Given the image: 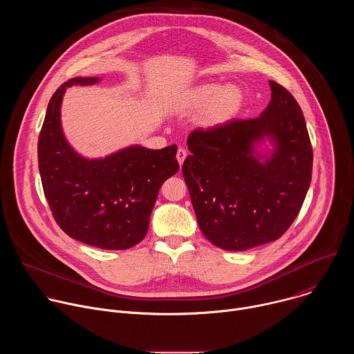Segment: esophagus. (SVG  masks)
Listing matches in <instances>:
<instances>
[{"instance_id":"esophagus-1","label":"esophagus","mask_w":354,"mask_h":354,"mask_svg":"<svg viewBox=\"0 0 354 354\" xmlns=\"http://www.w3.org/2000/svg\"><path fill=\"white\" fill-rule=\"evenodd\" d=\"M186 157H187V151L185 148H178V151H176V160L179 162V165L183 164Z\"/></svg>"}]
</instances>
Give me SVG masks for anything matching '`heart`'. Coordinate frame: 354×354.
<instances>
[{"label": "heart", "instance_id": "obj_1", "mask_svg": "<svg viewBox=\"0 0 354 354\" xmlns=\"http://www.w3.org/2000/svg\"><path fill=\"white\" fill-rule=\"evenodd\" d=\"M239 100L241 92L235 86L228 85L220 88L218 84H203L189 93L186 105L189 108H203L209 105L205 112V122L207 124H217L225 120L238 108Z\"/></svg>", "mask_w": 354, "mask_h": 354}]
</instances>
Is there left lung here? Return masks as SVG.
Here are the masks:
<instances>
[{"mask_svg": "<svg viewBox=\"0 0 354 354\" xmlns=\"http://www.w3.org/2000/svg\"><path fill=\"white\" fill-rule=\"evenodd\" d=\"M272 100L261 116L231 119L187 137L182 165L198 227L227 250L279 239L298 216L313 175V145L294 96L270 81ZM268 135L277 151L266 163L251 145Z\"/></svg>", "mask_w": 354, "mask_h": 354, "instance_id": "8db88e82", "label": "left lung"}]
</instances>
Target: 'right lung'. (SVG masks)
<instances>
[{"mask_svg":"<svg viewBox=\"0 0 354 354\" xmlns=\"http://www.w3.org/2000/svg\"><path fill=\"white\" fill-rule=\"evenodd\" d=\"M95 82L97 78H71L53 93L37 141L39 171L48 207L68 236L122 250L145 236L160 187L179 169L178 148L136 145L104 160L80 157L62 131V97L67 86Z\"/></svg>","mask_w":354,"mask_h":354,"instance_id":"add662e5","label":"right lung"}]
</instances>
